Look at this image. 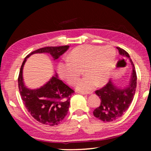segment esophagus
Wrapping results in <instances>:
<instances>
[{
    "instance_id": "obj_1",
    "label": "esophagus",
    "mask_w": 151,
    "mask_h": 151,
    "mask_svg": "<svg viewBox=\"0 0 151 151\" xmlns=\"http://www.w3.org/2000/svg\"><path fill=\"white\" fill-rule=\"evenodd\" d=\"M80 93H81L82 95H86V94H91L92 92L91 91H88V92H80Z\"/></svg>"
}]
</instances>
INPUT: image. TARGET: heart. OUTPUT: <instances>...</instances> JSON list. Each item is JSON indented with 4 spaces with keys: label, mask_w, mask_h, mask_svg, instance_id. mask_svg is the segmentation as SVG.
I'll return each mask as SVG.
<instances>
[{
    "label": "heart",
    "mask_w": 151,
    "mask_h": 151,
    "mask_svg": "<svg viewBox=\"0 0 151 151\" xmlns=\"http://www.w3.org/2000/svg\"><path fill=\"white\" fill-rule=\"evenodd\" d=\"M115 56V49L109 45L102 48L83 45L74 49L70 53L69 59L60 62L58 71L68 84L73 85L84 69L87 75L78 82L76 88L81 91H90L98 83L104 84L108 81Z\"/></svg>",
    "instance_id": "1"
}]
</instances>
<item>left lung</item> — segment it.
Masks as SVG:
<instances>
[{
  "instance_id": "left-lung-1",
  "label": "left lung",
  "mask_w": 151,
  "mask_h": 151,
  "mask_svg": "<svg viewBox=\"0 0 151 151\" xmlns=\"http://www.w3.org/2000/svg\"><path fill=\"white\" fill-rule=\"evenodd\" d=\"M117 49L122 56L129 60L133 70L129 84L126 88H119L113 84L111 80H109L106 85L96 91V95L100 98L101 103L100 106L93 111V115L105 122H112L122 116L133 100L137 86L135 68L129 54L120 47H117Z\"/></svg>"
}]
</instances>
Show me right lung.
Returning a JSON list of instances; mask_svg holds the SVG:
<instances>
[{
    "label": "right lung",
    "mask_w": 151,
    "mask_h": 151,
    "mask_svg": "<svg viewBox=\"0 0 151 151\" xmlns=\"http://www.w3.org/2000/svg\"><path fill=\"white\" fill-rule=\"evenodd\" d=\"M69 48V45H65L38 49L27 55L20 67L18 82L21 98L31 115L43 124L55 126L63 120L68 113L69 100L74 91L60 80L57 74L40 88L37 89L27 88L22 78L24 65L27 58L34 53H49L53 60H56Z\"/></svg>",
    "instance_id": "add662e5"
}]
</instances>
